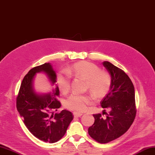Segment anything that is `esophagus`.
<instances>
[{
  "label": "esophagus",
  "instance_id": "esophagus-1",
  "mask_svg": "<svg viewBox=\"0 0 155 155\" xmlns=\"http://www.w3.org/2000/svg\"><path fill=\"white\" fill-rule=\"evenodd\" d=\"M73 115H74V117H81L82 115V113H79V112H74L73 113Z\"/></svg>",
  "mask_w": 155,
  "mask_h": 155
}]
</instances>
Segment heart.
<instances>
[{
    "instance_id": "heart-1",
    "label": "heart",
    "mask_w": 155,
    "mask_h": 155,
    "mask_svg": "<svg viewBox=\"0 0 155 155\" xmlns=\"http://www.w3.org/2000/svg\"><path fill=\"white\" fill-rule=\"evenodd\" d=\"M71 76L81 77L86 81V86L95 98H101L108 93L111 86V77L106 72L101 71L96 64L88 61H81L69 67L66 72H61L57 77L60 91L66 93L69 91ZM94 98L91 95L73 94L65 102L67 108L83 111L87 109Z\"/></svg>"
}]
</instances>
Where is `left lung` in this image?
<instances>
[{"instance_id": "1", "label": "left lung", "mask_w": 155, "mask_h": 155, "mask_svg": "<svg viewBox=\"0 0 155 155\" xmlns=\"http://www.w3.org/2000/svg\"><path fill=\"white\" fill-rule=\"evenodd\" d=\"M102 64L110 75L111 86L100 103L103 108H109L110 111L105 117L100 114L93 115L94 123L88 128V134L96 141L107 143L124 135L134 122L135 88L124 71L108 61Z\"/></svg>"}]
</instances>
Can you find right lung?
Listing matches in <instances>:
<instances>
[{
  "label": "right lung",
  "mask_w": 155,
  "mask_h": 155,
  "mask_svg": "<svg viewBox=\"0 0 155 155\" xmlns=\"http://www.w3.org/2000/svg\"><path fill=\"white\" fill-rule=\"evenodd\" d=\"M37 73L45 74L52 87L48 93L38 92L34 88ZM57 74L52 64L45 63L31 69L24 77L16 99V107L24 124L31 134L44 142L53 143L65 134L73 114L63 110L54 114L61 106L56 96L59 94Z\"/></svg>",
  "instance_id": "1"
}]
</instances>
